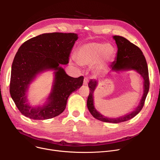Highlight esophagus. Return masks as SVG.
<instances>
[{
	"label": "esophagus",
	"instance_id": "esophagus-1",
	"mask_svg": "<svg viewBox=\"0 0 160 160\" xmlns=\"http://www.w3.org/2000/svg\"><path fill=\"white\" fill-rule=\"evenodd\" d=\"M88 82H89V80L88 78H84L83 79V85L87 86L88 84Z\"/></svg>",
	"mask_w": 160,
	"mask_h": 160
}]
</instances>
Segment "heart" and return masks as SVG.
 <instances>
[{
    "label": "heart",
    "instance_id": "b5f03b06",
    "mask_svg": "<svg viewBox=\"0 0 160 160\" xmlns=\"http://www.w3.org/2000/svg\"><path fill=\"white\" fill-rule=\"evenodd\" d=\"M115 49L110 43L104 44L98 42H91L81 45L75 52V59L80 65H92L99 59L102 63L113 60Z\"/></svg>",
    "mask_w": 160,
    "mask_h": 160
}]
</instances>
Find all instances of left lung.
Segmentation results:
<instances>
[{
  "label": "left lung",
  "mask_w": 160,
  "mask_h": 160,
  "mask_svg": "<svg viewBox=\"0 0 160 160\" xmlns=\"http://www.w3.org/2000/svg\"><path fill=\"white\" fill-rule=\"evenodd\" d=\"M113 39L115 41L118 50L115 61L111 65V71L114 72L136 71L143 80V94L138 106L132 112L116 118L106 117L98 112L94 105L93 93L98 85V80L93 79L91 80L88 83L90 93L88 98L87 106L91 114L95 119L106 122L119 123L132 119L142 110L149 90V78L146 59L140 48L123 37L113 36Z\"/></svg>",
  "instance_id": "obj_1"
}]
</instances>
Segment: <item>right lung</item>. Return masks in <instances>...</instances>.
Segmentation results:
<instances>
[{"label": "right lung", "instance_id": "1", "mask_svg": "<svg viewBox=\"0 0 160 160\" xmlns=\"http://www.w3.org/2000/svg\"><path fill=\"white\" fill-rule=\"evenodd\" d=\"M78 37L74 33H48L32 38L19 47L13 59L10 93L20 112L32 119L45 120L61 114L69 95L78 90L83 77L72 78L62 65L69 63V57ZM52 70L54 79L45 103L33 107L28 98L31 83L41 73Z\"/></svg>", "mask_w": 160, "mask_h": 160}]
</instances>
